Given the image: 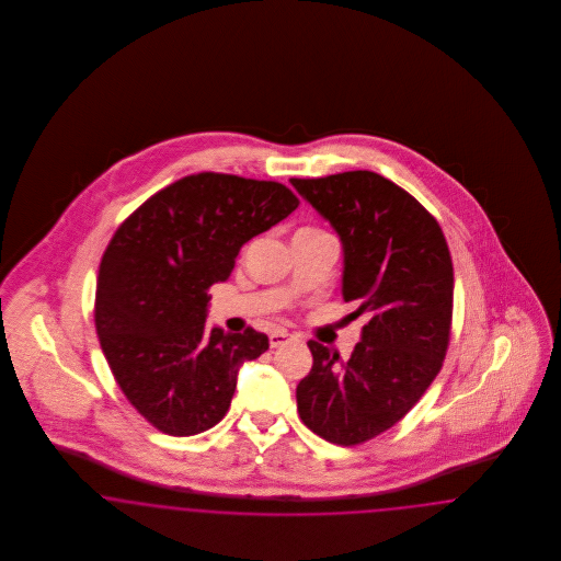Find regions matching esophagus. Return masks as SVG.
<instances>
[{"mask_svg": "<svg viewBox=\"0 0 561 561\" xmlns=\"http://www.w3.org/2000/svg\"><path fill=\"white\" fill-rule=\"evenodd\" d=\"M293 334H288L286 330H275V332H271V336H268V345L271 347H282V345H286L288 341H293Z\"/></svg>", "mask_w": 561, "mask_h": 561, "instance_id": "1", "label": "esophagus"}]
</instances>
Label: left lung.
Listing matches in <instances>:
<instances>
[{
  "instance_id": "left-lung-1",
  "label": "left lung",
  "mask_w": 561,
  "mask_h": 561,
  "mask_svg": "<svg viewBox=\"0 0 561 561\" xmlns=\"http://www.w3.org/2000/svg\"><path fill=\"white\" fill-rule=\"evenodd\" d=\"M343 243V298L366 316L347 362L316 341L296 387L300 421L325 442L357 446L393 427L442 370L453 325L454 268L439 222L370 170L290 179Z\"/></svg>"
}]
</instances>
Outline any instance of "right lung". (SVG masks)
Here are the masks:
<instances>
[{"instance_id": "right-lung-1", "label": "right lung", "mask_w": 561, "mask_h": 561, "mask_svg": "<svg viewBox=\"0 0 561 561\" xmlns=\"http://www.w3.org/2000/svg\"><path fill=\"white\" fill-rule=\"evenodd\" d=\"M298 208L275 181L199 172L151 195L103 254L94 323L119 389L161 433L187 437L222 421L243 362L267 334L206 330L210 286L225 282L245 241Z\"/></svg>"}]
</instances>
